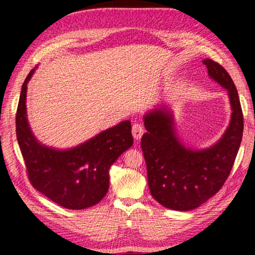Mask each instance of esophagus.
Listing matches in <instances>:
<instances>
[{
  "label": "esophagus",
  "mask_w": 255,
  "mask_h": 255,
  "mask_svg": "<svg viewBox=\"0 0 255 255\" xmlns=\"http://www.w3.org/2000/svg\"><path fill=\"white\" fill-rule=\"evenodd\" d=\"M131 132H132V137L135 138L136 140H139L140 138H141V136H143V133H144V129H143V127L140 126L139 124H135L132 126Z\"/></svg>",
  "instance_id": "34e87169"
}]
</instances>
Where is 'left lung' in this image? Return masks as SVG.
Returning a JSON list of instances; mask_svg holds the SVG:
<instances>
[{
    "label": "left lung",
    "instance_id": "1",
    "mask_svg": "<svg viewBox=\"0 0 255 255\" xmlns=\"http://www.w3.org/2000/svg\"><path fill=\"white\" fill-rule=\"evenodd\" d=\"M210 79L223 86L231 103V122L217 143L204 149L185 146L175 129L173 111L165 103L144 116L140 140L150 195L165 208L188 211L219 191L231 173L243 136V114L232 77L218 63L204 59Z\"/></svg>",
    "mask_w": 255,
    "mask_h": 255
}]
</instances>
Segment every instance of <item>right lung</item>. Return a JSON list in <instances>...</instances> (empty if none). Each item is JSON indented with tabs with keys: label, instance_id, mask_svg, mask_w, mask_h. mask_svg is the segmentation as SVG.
<instances>
[{
	"label": "right lung",
	"instance_id": "right-lung-1",
	"mask_svg": "<svg viewBox=\"0 0 255 255\" xmlns=\"http://www.w3.org/2000/svg\"><path fill=\"white\" fill-rule=\"evenodd\" d=\"M29 73L21 88L15 116L16 139L34 189L67 209H85L100 202L109 189L112 164L133 143L131 124L125 120L75 147L53 148L41 144L27 118Z\"/></svg>",
	"mask_w": 255,
	"mask_h": 255
}]
</instances>
